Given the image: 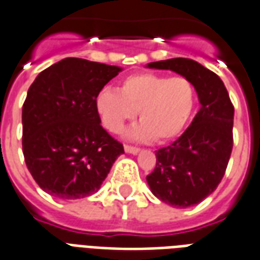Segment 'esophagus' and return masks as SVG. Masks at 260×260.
I'll list each match as a JSON object with an SVG mask.
<instances>
[{
	"label": "esophagus",
	"instance_id": "34e87169",
	"mask_svg": "<svg viewBox=\"0 0 260 260\" xmlns=\"http://www.w3.org/2000/svg\"><path fill=\"white\" fill-rule=\"evenodd\" d=\"M124 150L126 153H131V154H138L139 153V147H135V146H129V145H125Z\"/></svg>",
	"mask_w": 260,
	"mask_h": 260
}]
</instances>
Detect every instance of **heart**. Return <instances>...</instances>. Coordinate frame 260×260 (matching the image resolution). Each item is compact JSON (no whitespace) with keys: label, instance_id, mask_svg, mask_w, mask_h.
Instances as JSON below:
<instances>
[{"label":"heart","instance_id":"obj_1","mask_svg":"<svg viewBox=\"0 0 260 260\" xmlns=\"http://www.w3.org/2000/svg\"><path fill=\"white\" fill-rule=\"evenodd\" d=\"M196 86L187 77L135 73L121 81L118 92L110 88L96 95V110L107 129L120 134L139 111L142 124L129 135L139 140L154 138L165 143L178 138L194 114Z\"/></svg>","mask_w":260,"mask_h":260}]
</instances>
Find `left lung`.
Here are the masks:
<instances>
[{
    "instance_id": "obj_1",
    "label": "left lung",
    "mask_w": 260,
    "mask_h": 260,
    "mask_svg": "<svg viewBox=\"0 0 260 260\" xmlns=\"http://www.w3.org/2000/svg\"><path fill=\"white\" fill-rule=\"evenodd\" d=\"M147 66L187 77L201 103L182 136L155 151V168L146 176L157 199L176 208H187L215 191L226 172L233 149L234 106L222 80L196 60L175 57Z\"/></svg>"
}]
</instances>
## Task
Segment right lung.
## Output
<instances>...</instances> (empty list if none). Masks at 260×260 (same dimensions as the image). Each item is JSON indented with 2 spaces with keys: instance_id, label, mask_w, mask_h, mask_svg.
I'll return each mask as SVG.
<instances>
[{
  "instance_id": "obj_1",
  "label": "right lung",
  "mask_w": 260,
  "mask_h": 260,
  "mask_svg": "<svg viewBox=\"0 0 260 260\" xmlns=\"http://www.w3.org/2000/svg\"><path fill=\"white\" fill-rule=\"evenodd\" d=\"M120 67L66 57L41 71L23 103V155L44 191L59 200L101 189L124 146L101 125L96 95Z\"/></svg>"
}]
</instances>
